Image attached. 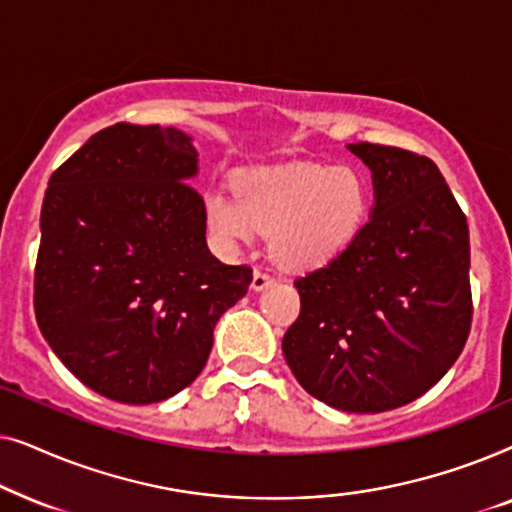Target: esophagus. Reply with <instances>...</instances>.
<instances>
[{"label": "esophagus", "mask_w": 512, "mask_h": 512, "mask_svg": "<svg viewBox=\"0 0 512 512\" xmlns=\"http://www.w3.org/2000/svg\"><path fill=\"white\" fill-rule=\"evenodd\" d=\"M275 282V279H272L268 272L265 270H256L254 272V279H251V289L254 291H263V289H268V286Z\"/></svg>", "instance_id": "34e87169"}]
</instances>
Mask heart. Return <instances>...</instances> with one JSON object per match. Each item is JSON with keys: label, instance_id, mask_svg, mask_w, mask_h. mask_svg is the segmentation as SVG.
<instances>
[{"label": "heart", "instance_id": "heart-1", "mask_svg": "<svg viewBox=\"0 0 512 512\" xmlns=\"http://www.w3.org/2000/svg\"><path fill=\"white\" fill-rule=\"evenodd\" d=\"M235 195H205L207 230L226 249L270 235V249L286 268L331 263L361 235L373 191L359 167L293 160L256 165L235 174Z\"/></svg>", "mask_w": 512, "mask_h": 512}]
</instances>
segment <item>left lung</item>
<instances>
[{
    "label": "left lung",
    "mask_w": 512,
    "mask_h": 512,
    "mask_svg": "<svg viewBox=\"0 0 512 512\" xmlns=\"http://www.w3.org/2000/svg\"><path fill=\"white\" fill-rule=\"evenodd\" d=\"M373 174L375 205L352 247L296 279L282 340L307 394L345 412H387L426 394L471 331L468 223L433 160L347 144Z\"/></svg>",
    "instance_id": "1"
}]
</instances>
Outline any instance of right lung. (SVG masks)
<instances>
[{
  "label": "right lung",
  "mask_w": 512,
  "mask_h": 512,
  "mask_svg": "<svg viewBox=\"0 0 512 512\" xmlns=\"http://www.w3.org/2000/svg\"><path fill=\"white\" fill-rule=\"evenodd\" d=\"M193 139L116 123L48 181L34 312L55 356L97 394L146 405L205 368L221 314L251 268L207 247Z\"/></svg>",
  "instance_id": "add662e5"
}]
</instances>
